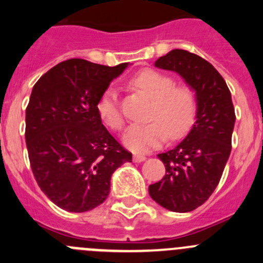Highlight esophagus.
Returning a JSON list of instances; mask_svg holds the SVG:
<instances>
[{"label": "esophagus", "mask_w": 263, "mask_h": 263, "mask_svg": "<svg viewBox=\"0 0 263 263\" xmlns=\"http://www.w3.org/2000/svg\"><path fill=\"white\" fill-rule=\"evenodd\" d=\"M145 159H146L145 155H141V154L133 155V160L136 162V163H141V162H143Z\"/></svg>", "instance_id": "1"}]
</instances>
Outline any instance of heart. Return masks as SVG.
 <instances>
[{
    "label": "heart",
    "instance_id": "b5f03b06",
    "mask_svg": "<svg viewBox=\"0 0 263 263\" xmlns=\"http://www.w3.org/2000/svg\"><path fill=\"white\" fill-rule=\"evenodd\" d=\"M130 85L153 100L147 115L148 122L136 124L127 129L124 143L134 153H146L158 147L166 137L182 138L188 133L197 115V97L190 87H175L171 76L155 69H143L130 79ZM97 113L110 129L124 127L118 95L115 88H106L97 101Z\"/></svg>",
    "mask_w": 263,
    "mask_h": 263
}]
</instances>
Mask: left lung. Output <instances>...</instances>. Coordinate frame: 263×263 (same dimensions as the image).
<instances>
[{
  "label": "left lung",
  "instance_id": "obj_1",
  "mask_svg": "<svg viewBox=\"0 0 263 263\" xmlns=\"http://www.w3.org/2000/svg\"><path fill=\"white\" fill-rule=\"evenodd\" d=\"M155 67L182 76L197 97L194 126L182 142L158 154L166 175L148 185V194L173 212H191L217 187L231 155L234 115L231 90L217 69L196 53L173 50Z\"/></svg>",
  "mask_w": 263,
  "mask_h": 263
}]
</instances>
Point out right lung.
<instances>
[{
    "label": "right lung",
    "instance_id": "obj_1",
    "mask_svg": "<svg viewBox=\"0 0 263 263\" xmlns=\"http://www.w3.org/2000/svg\"><path fill=\"white\" fill-rule=\"evenodd\" d=\"M129 63L101 66L69 59L35 83L26 108V146L41 190L59 208L87 212L103 204L110 178L132 153L109 133L97 101Z\"/></svg>",
    "mask_w": 263,
    "mask_h": 263
}]
</instances>
